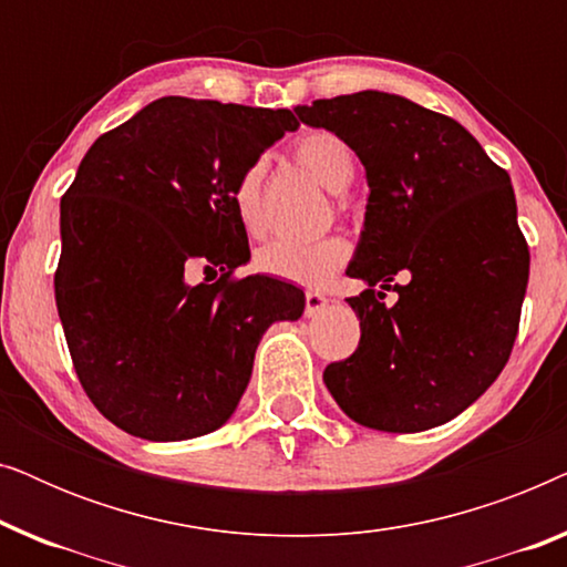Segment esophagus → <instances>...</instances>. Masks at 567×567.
Returning <instances> with one entry per match:
<instances>
[{
    "instance_id": "1",
    "label": "esophagus",
    "mask_w": 567,
    "mask_h": 567,
    "mask_svg": "<svg viewBox=\"0 0 567 567\" xmlns=\"http://www.w3.org/2000/svg\"><path fill=\"white\" fill-rule=\"evenodd\" d=\"M305 299H307V307H305L307 317H317L324 307H328V297H322V293H317V291H307Z\"/></svg>"
}]
</instances>
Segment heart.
I'll list each match as a JSON object with an SVG mask.
<instances>
[{"label":"heart","instance_id":"b5f03b06","mask_svg":"<svg viewBox=\"0 0 567 567\" xmlns=\"http://www.w3.org/2000/svg\"><path fill=\"white\" fill-rule=\"evenodd\" d=\"M299 165L307 167L332 193H343L353 181V152L343 138L330 134V131H309L293 144ZM260 185H262V165L255 162L239 175L231 193L235 214L247 235H260L262 231V204H260ZM351 258V245L343 237L332 235L312 243H297V239H274L262 245L255 255V266L262 274L281 278V281L299 286H322L346 266Z\"/></svg>","mask_w":567,"mask_h":567}]
</instances>
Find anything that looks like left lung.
I'll use <instances>...</instances> for the list:
<instances>
[{
  "label": "left lung",
  "mask_w": 567,
  "mask_h": 567,
  "mask_svg": "<svg viewBox=\"0 0 567 567\" xmlns=\"http://www.w3.org/2000/svg\"><path fill=\"white\" fill-rule=\"evenodd\" d=\"M293 111L343 138L369 183L346 268L367 284L348 299L361 340L351 359L324 369V386L374 431L452 421L498 379L518 332L529 247L508 173L462 123L402 95L363 90ZM398 272L406 284L386 306Z\"/></svg>",
  "instance_id": "obj_1"
}]
</instances>
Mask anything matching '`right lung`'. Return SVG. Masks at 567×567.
Segmentation results:
<instances>
[{
	"instance_id": "1",
	"label": "right lung",
	"mask_w": 567,
	"mask_h": 567,
	"mask_svg": "<svg viewBox=\"0 0 567 567\" xmlns=\"http://www.w3.org/2000/svg\"><path fill=\"white\" fill-rule=\"evenodd\" d=\"M293 111L159 97L90 146L61 198L56 307L76 377L100 413L146 441L221 429L274 322L305 291L250 260L231 193ZM193 267L221 272L190 285Z\"/></svg>"
}]
</instances>
